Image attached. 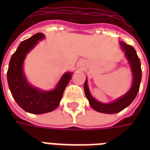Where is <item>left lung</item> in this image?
I'll return each instance as SVG.
<instances>
[{"mask_svg":"<svg viewBox=\"0 0 150 150\" xmlns=\"http://www.w3.org/2000/svg\"><path fill=\"white\" fill-rule=\"evenodd\" d=\"M120 44L123 50L125 51L126 58L128 59L131 67L132 76H133L132 88H130V90L125 96H123L122 97L117 99L116 100L112 102L110 104H104V103L99 102L92 97L88 89V80L86 79L84 83V92L86 97L88 98L91 108L99 112L107 113V114L119 112L128 107L129 104L134 100V99L139 91L141 80H142V68H141L140 59L137 54L135 49L132 46L128 45L124 42H120Z\"/></svg>","mask_w":150,"mask_h":150,"instance_id":"8db88e82","label":"left lung"}]
</instances>
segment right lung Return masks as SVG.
<instances>
[{
    "mask_svg": "<svg viewBox=\"0 0 150 150\" xmlns=\"http://www.w3.org/2000/svg\"><path fill=\"white\" fill-rule=\"evenodd\" d=\"M43 38L44 34L38 33L21 42L12 55L7 71L8 88L13 97L22 109L33 114H42L54 110L59 106L63 91L72 76L71 72L65 73L52 91H41L29 84L22 69L23 62L26 54Z\"/></svg>",
    "mask_w": 150,
    "mask_h": 150,
    "instance_id": "right-lung-1",
    "label": "right lung"
}]
</instances>
